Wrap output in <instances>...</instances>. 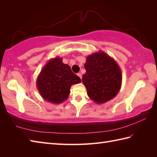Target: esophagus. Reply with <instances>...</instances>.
Instances as JSON below:
<instances>
[{
    "mask_svg": "<svg viewBox=\"0 0 157 157\" xmlns=\"http://www.w3.org/2000/svg\"><path fill=\"white\" fill-rule=\"evenodd\" d=\"M78 75L79 77V78L80 79H82V74L80 73H78Z\"/></svg>",
    "mask_w": 157,
    "mask_h": 157,
    "instance_id": "esophagus-1",
    "label": "esophagus"
}]
</instances>
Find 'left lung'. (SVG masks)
Here are the masks:
<instances>
[{
	"mask_svg": "<svg viewBox=\"0 0 157 157\" xmlns=\"http://www.w3.org/2000/svg\"><path fill=\"white\" fill-rule=\"evenodd\" d=\"M82 82L89 98L102 104L115 97L121 87L122 73L117 62L103 51L90 55L84 64Z\"/></svg>",
	"mask_w": 157,
	"mask_h": 157,
	"instance_id": "obj_1",
	"label": "left lung"
}]
</instances>
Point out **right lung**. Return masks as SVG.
<instances>
[{"mask_svg":"<svg viewBox=\"0 0 157 157\" xmlns=\"http://www.w3.org/2000/svg\"><path fill=\"white\" fill-rule=\"evenodd\" d=\"M81 82V79L62 61V58L50 59L41 70L36 80L40 94L45 101L60 104L69 97L70 88Z\"/></svg>","mask_w":157,"mask_h":157,"instance_id":"1","label":"right lung"}]
</instances>
